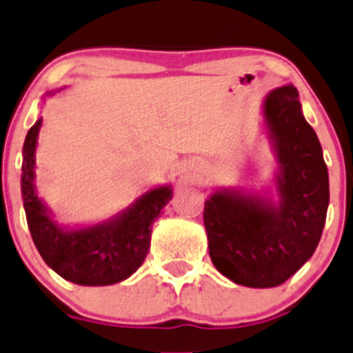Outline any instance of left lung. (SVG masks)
I'll list each match as a JSON object with an SVG mask.
<instances>
[{"mask_svg":"<svg viewBox=\"0 0 353 353\" xmlns=\"http://www.w3.org/2000/svg\"><path fill=\"white\" fill-rule=\"evenodd\" d=\"M263 128L278 160L272 190H215L203 224L215 269L248 288H274L314 255L330 205V179L316 131L292 84L262 105Z\"/></svg>","mask_w":353,"mask_h":353,"instance_id":"1","label":"left lung"}]
</instances>
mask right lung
Here are the masks:
<instances>
[{
	"label": "right lung",
	"mask_w": 353,
	"mask_h": 353,
	"mask_svg": "<svg viewBox=\"0 0 353 353\" xmlns=\"http://www.w3.org/2000/svg\"><path fill=\"white\" fill-rule=\"evenodd\" d=\"M53 94V93H46ZM41 119L29 129L22 150V190L27 224L48 268L81 286H108L134 274L145 262L152 224L172 198V186L153 188L134 203L91 225H60L36 191V148Z\"/></svg>",
	"instance_id": "1"
}]
</instances>
